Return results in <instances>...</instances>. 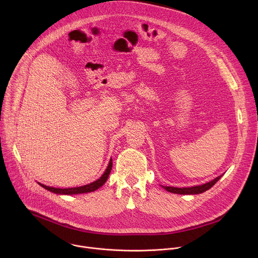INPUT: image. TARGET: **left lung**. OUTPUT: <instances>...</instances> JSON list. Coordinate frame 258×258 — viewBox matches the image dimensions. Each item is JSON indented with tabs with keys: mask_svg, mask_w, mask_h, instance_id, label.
<instances>
[{
	"mask_svg": "<svg viewBox=\"0 0 258 258\" xmlns=\"http://www.w3.org/2000/svg\"><path fill=\"white\" fill-rule=\"evenodd\" d=\"M222 177V175L217 176L216 178H214L213 180L204 183V185L201 186H195V187H191V188H175V187H163L166 191L171 192V193H175V194H182V195H194V194H200L203 193L207 190H209L211 187L214 186V183Z\"/></svg>",
	"mask_w": 258,
	"mask_h": 258,
	"instance_id": "obj_1",
	"label": "left lung"
}]
</instances>
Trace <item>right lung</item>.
Listing matches in <instances>:
<instances>
[{"mask_svg":"<svg viewBox=\"0 0 258 258\" xmlns=\"http://www.w3.org/2000/svg\"><path fill=\"white\" fill-rule=\"evenodd\" d=\"M111 168H112V159L110 160L109 164H108V167L106 168V170L104 171V173L102 174V176L89 183V185H86V186H83V187H78V188H67V189H59V188H53V187H48V186H45L43 185V183H40V185L45 188L46 190L48 191H51L53 193H56V194H63V195H72V194H82V193H88V192H93V191H96L97 189H99L100 187H102L105 181L107 180L108 176H109V173L110 171H111Z\"/></svg>","mask_w":258,"mask_h":258,"instance_id":"obj_1","label":"right lung"}]
</instances>
